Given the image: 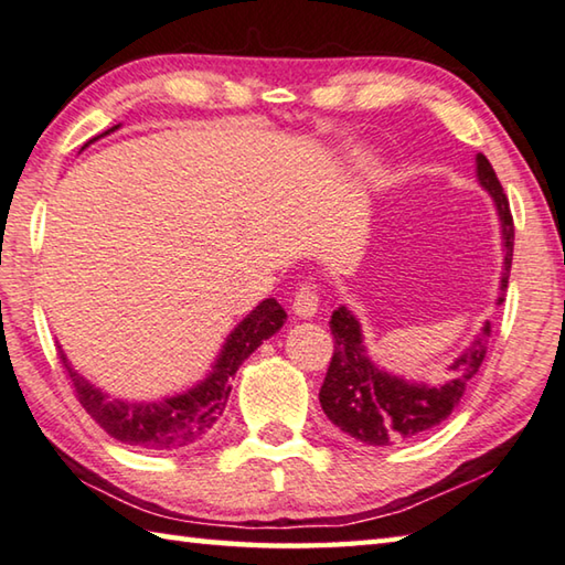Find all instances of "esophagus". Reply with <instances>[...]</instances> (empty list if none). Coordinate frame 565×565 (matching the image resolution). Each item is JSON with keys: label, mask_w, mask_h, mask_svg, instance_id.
Segmentation results:
<instances>
[{"label": "esophagus", "mask_w": 565, "mask_h": 565, "mask_svg": "<svg viewBox=\"0 0 565 565\" xmlns=\"http://www.w3.org/2000/svg\"><path fill=\"white\" fill-rule=\"evenodd\" d=\"M318 309V296L313 284L303 281L296 286V294H294V313L301 316V318H311Z\"/></svg>", "instance_id": "1"}]
</instances>
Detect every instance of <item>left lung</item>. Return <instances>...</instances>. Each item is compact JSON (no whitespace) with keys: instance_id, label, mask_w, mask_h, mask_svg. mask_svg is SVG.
<instances>
[{"instance_id":"obj_1","label":"left lung","mask_w":565,"mask_h":565,"mask_svg":"<svg viewBox=\"0 0 565 565\" xmlns=\"http://www.w3.org/2000/svg\"><path fill=\"white\" fill-rule=\"evenodd\" d=\"M477 172L481 188L494 198L501 227H504L507 266L501 276V291H507L511 256H514V217H511L509 200L494 168L481 152L477 156ZM328 326L333 333V355L318 399L335 427L373 447L409 439L445 423L459 405L465 387L484 363L491 338V326L487 323L467 351L447 367L445 377L425 385L399 381L395 375L377 371L363 353L361 326L351 311H333Z\"/></svg>"}]
</instances>
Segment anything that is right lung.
Returning a JSON list of instances; mask_svg holds the SVG:
<instances>
[{
    "label": "right lung",
    "mask_w": 565,
    "mask_h": 565,
    "mask_svg": "<svg viewBox=\"0 0 565 565\" xmlns=\"http://www.w3.org/2000/svg\"><path fill=\"white\" fill-rule=\"evenodd\" d=\"M110 130H116V126ZM284 321L286 311L281 309L279 301H262L237 328H234L207 381L192 387L190 393L168 397L162 399V403L132 405L120 403V399H108L100 390H96L86 377H81L74 367L68 365L64 353H58V358L81 407H84L113 439L126 443L130 447L168 452V449H182L200 443V439L210 433L212 425L217 423L220 415L224 413V405H227L232 390L230 381L234 373H237L239 365L262 345V341L279 331Z\"/></svg>",
    "instance_id": "add662e5"
}]
</instances>
